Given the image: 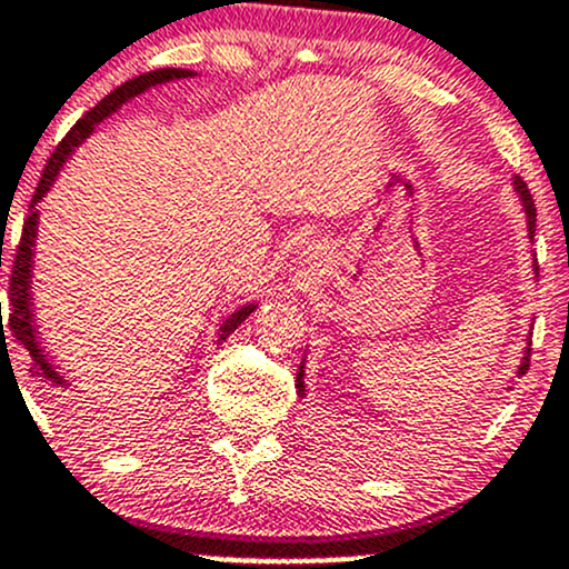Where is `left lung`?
Here are the masks:
<instances>
[{
  "instance_id": "left-lung-1",
  "label": "left lung",
  "mask_w": 569,
  "mask_h": 569,
  "mask_svg": "<svg viewBox=\"0 0 569 569\" xmlns=\"http://www.w3.org/2000/svg\"><path fill=\"white\" fill-rule=\"evenodd\" d=\"M513 186H516V191H518V197H521V202H523V210H527V227H529V237H535V216H538V210H535V199H532V193H529V189H527V183H523L521 178H513ZM535 267H538V261H535ZM529 370V348H527V353H523V359H521V365H518V376H523V372ZM305 365H299V372H297V391L299 395L305 397Z\"/></svg>"
}]
</instances>
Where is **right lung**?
Masks as SVG:
<instances>
[{"label": "right lung", "instance_id": "obj_1", "mask_svg": "<svg viewBox=\"0 0 569 569\" xmlns=\"http://www.w3.org/2000/svg\"><path fill=\"white\" fill-rule=\"evenodd\" d=\"M191 74H193L191 70L164 67V70H151L146 74H137V78L127 80V83H121L118 89H112L108 97H104L102 102L97 104V108H91L89 112H86V116L80 118L78 123H74L70 132L64 134V140L56 146L51 159H48L46 170H42L40 183H37L34 197H31L29 216H27V221H23L21 242H18L16 256H12V264H10V313H8V323H2V313H0V329H2L0 346L8 348V340H4V329H10L12 340H16L18 346H23V351H29V359H31V370L29 372H31V376L46 380V383H51L53 389L67 391V389H70V383H67L64 376L56 370V365H51L48 353L42 351L40 340H37L34 308H31V256H34L37 216H40V210H37V202L46 197V191L51 189L56 174H59V170H61V164H64V161L70 159V153L74 151V148H78L80 142H83L86 137L93 132V127H97V123H102L104 118L112 116V112L121 108L123 102L134 99L137 93L153 89V86H159V83H170V80L191 78ZM0 267H2V253H0ZM253 310H256V305H242V308H237L232 316H227V321H223L221 329H218V342L227 340V337L232 335L234 329L240 327V323L253 313ZM8 359H10V356H8Z\"/></svg>", "mask_w": 569, "mask_h": 569}]
</instances>
